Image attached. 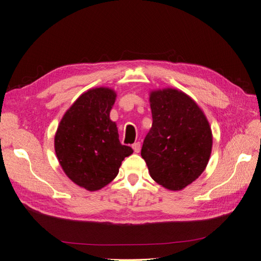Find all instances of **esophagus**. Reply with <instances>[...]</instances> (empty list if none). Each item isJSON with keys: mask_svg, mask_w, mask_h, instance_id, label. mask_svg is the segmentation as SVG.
<instances>
[{"mask_svg": "<svg viewBox=\"0 0 261 261\" xmlns=\"http://www.w3.org/2000/svg\"><path fill=\"white\" fill-rule=\"evenodd\" d=\"M132 148H133L134 152L139 153V152H140V150H141V142H135L133 145H132Z\"/></svg>", "mask_w": 261, "mask_h": 261, "instance_id": "obj_1", "label": "esophagus"}]
</instances>
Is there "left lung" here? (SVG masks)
<instances>
[{
    "label": "left lung",
    "instance_id": "8db88e82",
    "mask_svg": "<svg viewBox=\"0 0 261 261\" xmlns=\"http://www.w3.org/2000/svg\"><path fill=\"white\" fill-rule=\"evenodd\" d=\"M150 108L152 127L141 156L157 184L182 190L206 168L212 151L211 127L197 103L181 90L151 91Z\"/></svg>",
    "mask_w": 261,
    "mask_h": 261
}]
</instances>
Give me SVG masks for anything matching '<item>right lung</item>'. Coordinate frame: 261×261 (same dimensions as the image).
<instances>
[{
	"label": "right lung",
	"mask_w": 261,
	"mask_h": 261,
	"mask_svg": "<svg viewBox=\"0 0 261 261\" xmlns=\"http://www.w3.org/2000/svg\"><path fill=\"white\" fill-rule=\"evenodd\" d=\"M116 91L89 89L67 110L55 135V151L63 171L75 185L89 191L102 189L118 175L133 149L119 141L110 111Z\"/></svg>",
	"instance_id": "add662e5"
}]
</instances>
